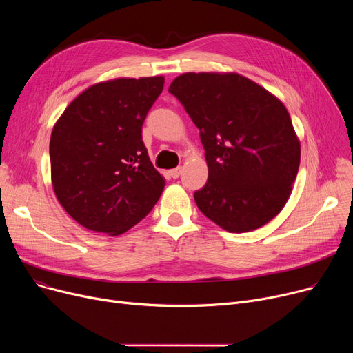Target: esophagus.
<instances>
[{
    "instance_id": "obj_1",
    "label": "esophagus",
    "mask_w": 353,
    "mask_h": 353,
    "mask_svg": "<svg viewBox=\"0 0 353 353\" xmlns=\"http://www.w3.org/2000/svg\"><path fill=\"white\" fill-rule=\"evenodd\" d=\"M169 174L173 177V179H177L180 174H181V167H176V169H172L169 172Z\"/></svg>"
}]
</instances>
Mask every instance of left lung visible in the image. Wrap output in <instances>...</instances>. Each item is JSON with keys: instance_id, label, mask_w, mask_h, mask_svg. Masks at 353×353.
Returning a JSON list of instances; mask_svg holds the SVG:
<instances>
[{"instance_id": "obj_1", "label": "left lung", "mask_w": 353, "mask_h": 353, "mask_svg": "<svg viewBox=\"0 0 353 353\" xmlns=\"http://www.w3.org/2000/svg\"><path fill=\"white\" fill-rule=\"evenodd\" d=\"M169 92L200 130L209 177L194 192L208 219L232 233L281 213L301 163V143L283 103L236 72H186Z\"/></svg>"}]
</instances>
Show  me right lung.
Returning <instances> with one entry per match:
<instances>
[{"instance_id":"obj_1","label":"right lung","mask_w":353,"mask_h":353,"mask_svg":"<svg viewBox=\"0 0 353 353\" xmlns=\"http://www.w3.org/2000/svg\"><path fill=\"white\" fill-rule=\"evenodd\" d=\"M164 77L116 79L88 87L55 123L51 181L64 210L88 230L117 236L145 217L164 179L141 140Z\"/></svg>"}]
</instances>
